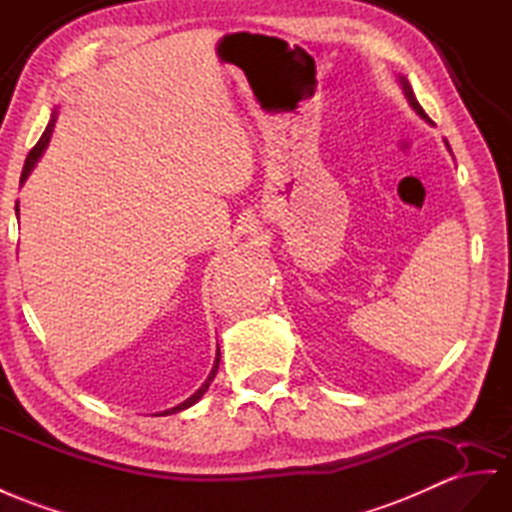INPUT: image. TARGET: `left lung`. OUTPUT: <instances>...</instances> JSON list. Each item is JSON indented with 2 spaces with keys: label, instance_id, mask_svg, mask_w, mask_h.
Masks as SVG:
<instances>
[{
  "label": "left lung",
  "instance_id": "1",
  "mask_svg": "<svg viewBox=\"0 0 512 512\" xmlns=\"http://www.w3.org/2000/svg\"><path fill=\"white\" fill-rule=\"evenodd\" d=\"M398 84H400V88H402V93H404V97H406V101H409V106L415 110V114L419 116V119H424L426 123H430V119H428V114L422 110V106H419L417 103V99H415V93H413V88H411V84H409V80H406L404 75H398ZM445 142V147H448V151L452 153V149H450V144H448V140H443Z\"/></svg>",
  "mask_w": 512,
  "mask_h": 512
}]
</instances>
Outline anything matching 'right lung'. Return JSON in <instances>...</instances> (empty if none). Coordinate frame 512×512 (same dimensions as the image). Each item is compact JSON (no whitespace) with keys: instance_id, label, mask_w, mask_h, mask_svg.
Masks as SVG:
<instances>
[{"instance_id":"1","label":"right lung","mask_w":512,"mask_h":512,"mask_svg":"<svg viewBox=\"0 0 512 512\" xmlns=\"http://www.w3.org/2000/svg\"><path fill=\"white\" fill-rule=\"evenodd\" d=\"M56 119H58V110H54L51 112V121L47 123V127H45V131H43V136H41V140L36 142V147L30 151V155H28V160H25V166H23V173H21V186L25 183V179L30 177V173L34 170V166H36V162L41 160L43 157V153H45V149H47V144H49V140H51V134H54V127H56ZM15 212H17V218H19V201H17V207H15ZM218 363H220V350H218V355H216V361H214V368H212V372H209V376L205 378V383L196 389L192 396L188 398V400H183V402H179L177 406H173V409H166V411H160V413H155V415H173V413H179V411H186L188 406H192V404H196L199 402L201 398H203V393L207 391V387L212 385V381H214V376H216V372H218Z\"/></svg>"}]
</instances>
